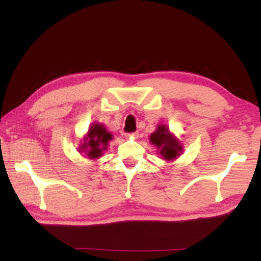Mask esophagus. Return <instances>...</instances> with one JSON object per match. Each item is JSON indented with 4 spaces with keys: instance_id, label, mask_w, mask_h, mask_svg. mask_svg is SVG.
Returning a JSON list of instances; mask_svg holds the SVG:
<instances>
[{
    "instance_id": "34e87169",
    "label": "esophagus",
    "mask_w": 261,
    "mask_h": 261,
    "mask_svg": "<svg viewBox=\"0 0 261 261\" xmlns=\"http://www.w3.org/2000/svg\"><path fill=\"white\" fill-rule=\"evenodd\" d=\"M126 136H127V137H134V138H137V137H138V134H137V132H134V134H127Z\"/></svg>"
}]
</instances>
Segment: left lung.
I'll use <instances>...</instances> for the list:
<instances>
[{
	"mask_svg": "<svg viewBox=\"0 0 261 261\" xmlns=\"http://www.w3.org/2000/svg\"><path fill=\"white\" fill-rule=\"evenodd\" d=\"M149 140L160 149V154L166 160H174L182 151L177 139L169 134V130L165 125H159L156 131L149 137Z\"/></svg>",
	"mask_w": 261,
	"mask_h": 261,
	"instance_id": "left-lung-1",
	"label": "left lung"
}]
</instances>
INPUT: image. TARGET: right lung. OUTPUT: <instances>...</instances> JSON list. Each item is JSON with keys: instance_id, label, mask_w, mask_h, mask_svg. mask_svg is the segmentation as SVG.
Instances as JSON below:
<instances>
[{"instance_id": "1", "label": "right lung", "mask_w": 261, "mask_h": 261, "mask_svg": "<svg viewBox=\"0 0 261 261\" xmlns=\"http://www.w3.org/2000/svg\"><path fill=\"white\" fill-rule=\"evenodd\" d=\"M113 139V135L105 129V126L100 124H94L88 130L85 143L82 145V151L85 153L90 159H95L101 156L103 149L107 148L108 141Z\"/></svg>"}]
</instances>
